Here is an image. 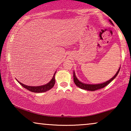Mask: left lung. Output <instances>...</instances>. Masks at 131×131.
<instances>
[{
	"instance_id": "obj_1",
	"label": "left lung",
	"mask_w": 131,
	"mask_h": 131,
	"mask_svg": "<svg viewBox=\"0 0 131 131\" xmlns=\"http://www.w3.org/2000/svg\"><path fill=\"white\" fill-rule=\"evenodd\" d=\"M110 23L111 24H113V23L112 22V21L109 20ZM120 69H121V67H119V69L118 70V71H117V73H116V74L113 77L112 79H110V80H108V81L104 82L103 83H100V84H95V85H92V84H86L84 83H82L79 80H78V79L76 78V74H75L74 71H73V79H74V83L76 84V85L77 86H78L80 88H81L82 89H85V90H88V91H94L96 90H98V89L103 88L104 87L106 86L107 85H108L109 83H110L114 79H115V78L117 76V75L119 73Z\"/></svg>"
}]
</instances>
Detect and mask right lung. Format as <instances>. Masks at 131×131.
Listing matches in <instances>:
<instances>
[{"mask_svg":"<svg viewBox=\"0 0 131 131\" xmlns=\"http://www.w3.org/2000/svg\"><path fill=\"white\" fill-rule=\"evenodd\" d=\"M57 71H55L54 74H53V78L51 80L49 83H48L47 84L44 85H42V86H27L24 85V84H23L21 82H18V83L20 84V85L24 88L27 89V90L31 91V92H36V93H40V92H46V91H49V89H51V88H52L53 87V86L55 85V74L56 73Z\"/></svg>","mask_w":131,"mask_h":131,"instance_id":"add662e5","label":"right lung"}]
</instances>
